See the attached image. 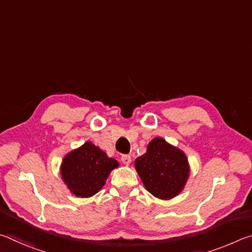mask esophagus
Returning a JSON list of instances; mask_svg holds the SVG:
<instances>
[{
  "label": "esophagus",
  "mask_w": 252,
  "mask_h": 252,
  "mask_svg": "<svg viewBox=\"0 0 252 252\" xmlns=\"http://www.w3.org/2000/svg\"><path fill=\"white\" fill-rule=\"evenodd\" d=\"M121 161H122V163H125L126 165L130 164L131 163V157L129 155H123L121 157Z\"/></svg>",
  "instance_id": "esophagus-1"
}]
</instances>
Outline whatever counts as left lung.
Wrapping results in <instances>:
<instances>
[{
  "label": "left lung",
  "instance_id": "obj_1",
  "mask_svg": "<svg viewBox=\"0 0 252 252\" xmlns=\"http://www.w3.org/2000/svg\"><path fill=\"white\" fill-rule=\"evenodd\" d=\"M134 165L146 189L162 200H169L180 193L190 172L183 151L162 138L151 140L147 152L136 158Z\"/></svg>",
  "mask_w": 252,
  "mask_h": 252
}]
</instances>
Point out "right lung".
Wrapping results in <instances>:
<instances>
[{
  "instance_id": "1",
  "label": "right lung",
  "mask_w": 252,
  "mask_h": 252,
  "mask_svg": "<svg viewBox=\"0 0 252 252\" xmlns=\"http://www.w3.org/2000/svg\"><path fill=\"white\" fill-rule=\"evenodd\" d=\"M119 167L117 160L88 141L63 158L61 176L76 197L89 198L99 192L110 172Z\"/></svg>"
}]
</instances>
